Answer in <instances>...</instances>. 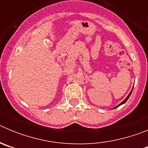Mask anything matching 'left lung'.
Returning a JSON list of instances; mask_svg holds the SVG:
<instances>
[{
    "label": "left lung",
    "instance_id": "8db88e82",
    "mask_svg": "<svg viewBox=\"0 0 148 148\" xmlns=\"http://www.w3.org/2000/svg\"><path fill=\"white\" fill-rule=\"evenodd\" d=\"M132 91H133V89H132V90H131V91H130V93H129V95H127V98H126V99H125V100L123 101H122V102H121V104H119V105H118V106H116V108H118V107H119V106H120V105H121V104H125V102H126L127 101V99H129V97H130V95H131V92H132Z\"/></svg>",
    "mask_w": 148,
    "mask_h": 148
}]
</instances>
